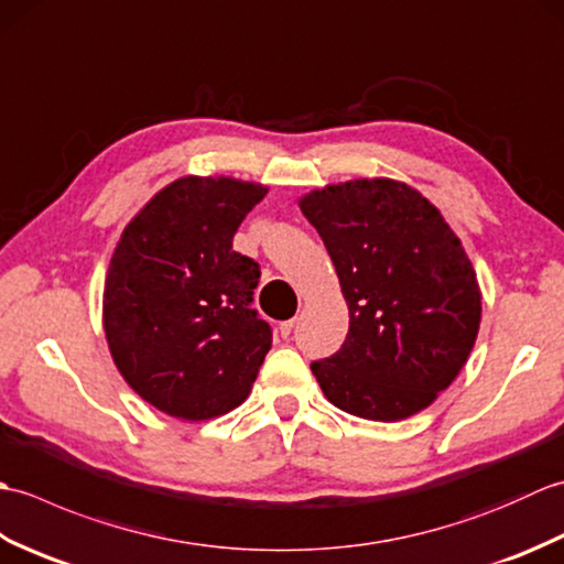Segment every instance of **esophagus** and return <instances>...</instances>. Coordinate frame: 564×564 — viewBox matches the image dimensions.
<instances>
[{"mask_svg": "<svg viewBox=\"0 0 564 564\" xmlns=\"http://www.w3.org/2000/svg\"><path fill=\"white\" fill-rule=\"evenodd\" d=\"M293 327H295V319H285V322H281V327H279L281 337H283V339H289V337H291V332H293Z\"/></svg>", "mask_w": 564, "mask_h": 564, "instance_id": "34e87169", "label": "esophagus"}]
</instances>
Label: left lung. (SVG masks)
Here are the masks:
<instances>
[{
	"mask_svg": "<svg viewBox=\"0 0 564 564\" xmlns=\"http://www.w3.org/2000/svg\"><path fill=\"white\" fill-rule=\"evenodd\" d=\"M301 210L349 305L341 349L310 366L325 398L370 422L426 410L480 329L482 295L460 239L434 203L394 178L310 191Z\"/></svg>",
	"mask_w": 564,
	"mask_h": 564,
	"instance_id": "1",
	"label": "left lung"
}]
</instances>
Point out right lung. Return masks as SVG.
Listing matches in <instances>:
<instances>
[{"label": "right lung", "mask_w": 564, "mask_h": 564, "mask_svg": "<svg viewBox=\"0 0 564 564\" xmlns=\"http://www.w3.org/2000/svg\"><path fill=\"white\" fill-rule=\"evenodd\" d=\"M267 186L182 176L126 225L104 285V332L116 368L160 412L203 422L247 400L269 322L251 310L259 263L232 249Z\"/></svg>", "instance_id": "obj_1"}]
</instances>
